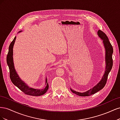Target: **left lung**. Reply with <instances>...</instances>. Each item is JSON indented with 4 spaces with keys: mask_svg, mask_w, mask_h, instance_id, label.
I'll list each match as a JSON object with an SVG mask.
<instances>
[{
    "mask_svg": "<svg viewBox=\"0 0 120 120\" xmlns=\"http://www.w3.org/2000/svg\"><path fill=\"white\" fill-rule=\"evenodd\" d=\"M98 34L101 38L103 40V43L104 44L105 49H106V71H105V74L100 82L96 86H94V88L90 89V90H88V91L81 93L75 92V90L71 89V91L72 93L76 94L78 96L82 97L90 96V95H94V94L96 93L101 90L103 89L105 86L106 84L109 74L112 67V63H113L112 58V53H113V48H112V46L111 44L110 41L109 40V38L107 35L103 31L101 30H99V31H98Z\"/></svg>",
    "mask_w": 120,
    "mask_h": 120,
    "instance_id": "1",
    "label": "left lung"
}]
</instances>
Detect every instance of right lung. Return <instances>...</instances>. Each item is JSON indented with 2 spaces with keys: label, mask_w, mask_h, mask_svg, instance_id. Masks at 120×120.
<instances>
[{
  "label": "right lung",
  "mask_w": 120,
  "mask_h": 120,
  "mask_svg": "<svg viewBox=\"0 0 120 120\" xmlns=\"http://www.w3.org/2000/svg\"><path fill=\"white\" fill-rule=\"evenodd\" d=\"M16 37L14 38L12 42L10 43L9 46L8 52L6 57V61L9 67V75L11 81L13 84L16 86L20 90L25 94L32 96H41L47 92L49 89V84L48 82L47 78L46 79L45 85L46 86L45 89L41 90L34 89L33 88H30L26 85V84L20 79L14 69V64L13 62V46L15 42Z\"/></svg>",
  "instance_id": "right-lung-1"
}]
</instances>
